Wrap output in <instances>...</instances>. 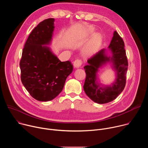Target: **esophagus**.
Masks as SVG:
<instances>
[{"instance_id":"obj_1","label":"esophagus","mask_w":148,"mask_h":148,"mask_svg":"<svg viewBox=\"0 0 148 148\" xmlns=\"http://www.w3.org/2000/svg\"><path fill=\"white\" fill-rule=\"evenodd\" d=\"M82 64V61L80 59H77L74 61V66L77 68L80 67Z\"/></svg>"}]
</instances>
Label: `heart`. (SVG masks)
Returning <instances> with one entry per match:
<instances>
[{
    "label": "heart",
    "mask_w": 148,
    "mask_h": 148,
    "mask_svg": "<svg viewBox=\"0 0 148 148\" xmlns=\"http://www.w3.org/2000/svg\"><path fill=\"white\" fill-rule=\"evenodd\" d=\"M99 38V36H97L95 37V40H98ZM95 49V41L94 42H92L91 43L89 44L87 47L85 49V53L87 54H90L94 53Z\"/></svg>",
    "instance_id": "b5f03b06"
}]
</instances>
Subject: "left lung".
<instances>
[{
	"label": "left lung",
	"mask_w": 148,
	"mask_h": 148,
	"mask_svg": "<svg viewBox=\"0 0 148 148\" xmlns=\"http://www.w3.org/2000/svg\"><path fill=\"white\" fill-rule=\"evenodd\" d=\"M124 42L119 34L115 31L108 47V51L111 56H107L106 50L102 49L90 57L88 64L84 66L86 78L84 84V90L87 96L98 103H106L112 101L123 90L126 79L128 62L124 49ZM107 61H112L117 73L116 82L110 87L101 88L95 82L97 69Z\"/></svg>",
	"instance_id": "1"
}]
</instances>
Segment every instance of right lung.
Returning <instances> with one entry per match:
<instances>
[{
	"label": "right lung",
	"instance_id": "1",
	"mask_svg": "<svg viewBox=\"0 0 148 148\" xmlns=\"http://www.w3.org/2000/svg\"><path fill=\"white\" fill-rule=\"evenodd\" d=\"M53 18L41 22L29 34L20 61L21 81L30 95L39 101H49L62 90L72 73L70 61L61 62L48 45L54 30Z\"/></svg>",
	"mask_w": 148,
	"mask_h": 148
}]
</instances>
